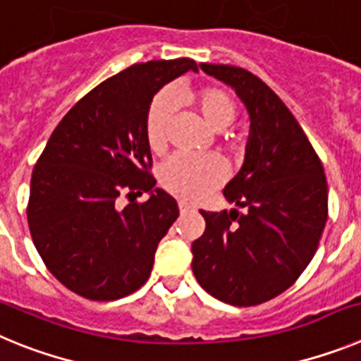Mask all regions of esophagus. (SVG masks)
<instances>
[{"instance_id":"34e87169","label":"esophagus","mask_w":361,"mask_h":361,"mask_svg":"<svg viewBox=\"0 0 361 361\" xmlns=\"http://www.w3.org/2000/svg\"><path fill=\"white\" fill-rule=\"evenodd\" d=\"M191 209H193V206H191V204H188L186 200H178V212L186 213V212H191Z\"/></svg>"}]
</instances>
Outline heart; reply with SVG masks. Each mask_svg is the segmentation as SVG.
Masks as SVG:
<instances>
[{
    "label": "heart",
    "instance_id": "heart-1",
    "mask_svg": "<svg viewBox=\"0 0 361 361\" xmlns=\"http://www.w3.org/2000/svg\"><path fill=\"white\" fill-rule=\"evenodd\" d=\"M188 103L197 108L202 119L212 126L215 132L228 128L237 119V103L222 88L206 86L199 90L188 92L184 95ZM175 116V97L170 90L159 92L153 97L152 104L146 114L145 135L148 148L159 153L164 149L170 135L171 123ZM235 142H228L229 148H235ZM226 166L213 155L206 157H193L177 153L170 157L159 170V180L166 190L177 197L188 200H200L215 191L226 180Z\"/></svg>",
    "mask_w": 361,
    "mask_h": 361
}]
</instances>
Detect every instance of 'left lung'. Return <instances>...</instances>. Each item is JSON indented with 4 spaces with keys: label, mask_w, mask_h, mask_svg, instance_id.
<instances>
[{
    "label": "left lung",
    "mask_w": 361,
    "mask_h": 361,
    "mask_svg": "<svg viewBox=\"0 0 361 361\" xmlns=\"http://www.w3.org/2000/svg\"><path fill=\"white\" fill-rule=\"evenodd\" d=\"M200 68L237 92L251 128L244 164L224 188L226 200L245 212H200L206 229L191 244V269L220 302L250 307L291 288L314 257L327 180L298 121L262 79L238 66Z\"/></svg>",
    "instance_id": "1"
}]
</instances>
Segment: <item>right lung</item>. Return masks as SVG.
Here are the masks:
<instances>
[{"mask_svg": "<svg viewBox=\"0 0 361 361\" xmlns=\"http://www.w3.org/2000/svg\"><path fill=\"white\" fill-rule=\"evenodd\" d=\"M197 63H139L106 79L57 124L30 180L28 228L44 266L70 291L117 300L148 280L155 251L178 216L149 175L145 135L153 95ZM149 192L121 210L119 195Z\"/></svg>", "mask_w": 361, "mask_h": 361, "instance_id": "right-lung-1", "label": "right lung"}]
</instances>
